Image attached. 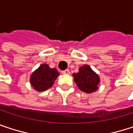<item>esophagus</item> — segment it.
Masks as SVG:
<instances>
[{
    "mask_svg": "<svg viewBox=\"0 0 133 133\" xmlns=\"http://www.w3.org/2000/svg\"><path fill=\"white\" fill-rule=\"evenodd\" d=\"M62 73L64 74V75H69V74H70V71H69L68 69H66V70H65V71H62Z\"/></svg>",
    "mask_w": 133,
    "mask_h": 133,
    "instance_id": "34e87169",
    "label": "esophagus"
}]
</instances>
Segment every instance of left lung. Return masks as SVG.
<instances>
[{
    "instance_id": "left-lung-1",
    "label": "left lung",
    "mask_w": 133,
    "mask_h": 133,
    "mask_svg": "<svg viewBox=\"0 0 133 133\" xmlns=\"http://www.w3.org/2000/svg\"><path fill=\"white\" fill-rule=\"evenodd\" d=\"M75 81L80 90L85 93H92L98 89L99 76L92 71L91 67L84 65L79 68V71L73 75Z\"/></svg>"
}]
</instances>
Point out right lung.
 I'll use <instances>...</instances> for the list:
<instances>
[{
    "label": "right lung",
    "mask_w": 133,
    "mask_h": 133,
    "mask_svg": "<svg viewBox=\"0 0 133 133\" xmlns=\"http://www.w3.org/2000/svg\"><path fill=\"white\" fill-rule=\"evenodd\" d=\"M59 75L55 68H50L48 65L42 64L30 77V84L38 91H44L51 88Z\"/></svg>",
    "instance_id": "add662e5"
}]
</instances>
